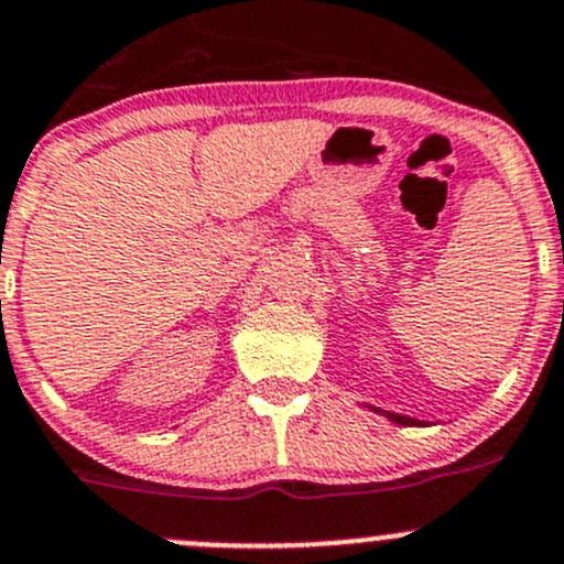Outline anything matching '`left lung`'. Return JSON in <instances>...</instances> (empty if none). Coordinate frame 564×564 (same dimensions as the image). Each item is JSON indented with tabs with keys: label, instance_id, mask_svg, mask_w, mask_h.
Here are the masks:
<instances>
[{
	"label": "left lung",
	"instance_id": "obj_1",
	"mask_svg": "<svg viewBox=\"0 0 564 564\" xmlns=\"http://www.w3.org/2000/svg\"><path fill=\"white\" fill-rule=\"evenodd\" d=\"M377 412H382V409H377ZM382 414L388 420H392V423H395V425H423V423H420V420L406 417V414H395V412H382Z\"/></svg>",
	"mask_w": 564,
	"mask_h": 564
}]
</instances>
